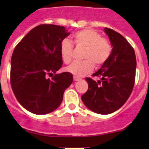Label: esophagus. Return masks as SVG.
<instances>
[{
    "label": "esophagus",
    "instance_id": "obj_1",
    "mask_svg": "<svg viewBox=\"0 0 149 149\" xmlns=\"http://www.w3.org/2000/svg\"><path fill=\"white\" fill-rule=\"evenodd\" d=\"M80 80V78L79 77H74V81H77Z\"/></svg>",
    "mask_w": 149,
    "mask_h": 149
}]
</instances>
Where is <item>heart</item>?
Masks as SVG:
<instances>
[{
  "mask_svg": "<svg viewBox=\"0 0 149 149\" xmlns=\"http://www.w3.org/2000/svg\"><path fill=\"white\" fill-rule=\"evenodd\" d=\"M74 42L77 47L85 48L83 53L84 61L74 62L66 68V71L75 77H82L90 73L95 66H101L106 63L111 55L113 47L110 41L101 37L98 32L91 29L80 30L72 36ZM73 46L67 39H64L60 46L61 58L65 64L72 58Z\"/></svg>",
  "mask_w": 149,
  "mask_h": 149,
  "instance_id": "heart-1",
  "label": "heart"
}]
</instances>
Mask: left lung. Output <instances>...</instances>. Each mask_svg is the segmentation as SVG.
Listing matches in <instances>:
<instances>
[{
    "label": "left lung",
    "mask_w": 149,
    "mask_h": 149,
    "mask_svg": "<svg viewBox=\"0 0 149 149\" xmlns=\"http://www.w3.org/2000/svg\"><path fill=\"white\" fill-rule=\"evenodd\" d=\"M113 47L110 58L93 76L87 77L88 90L81 96L87 108L107 115L119 110L131 95L135 82L136 60L134 48L119 33L105 27Z\"/></svg>",
    "instance_id": "obj_1"
}]
</instances>
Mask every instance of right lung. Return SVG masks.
Wrapping results in <instances>:
<instances>
[{
    "instance_id": "add662e5",
    "label": "right lung",
    "mask_w": 149,
    "mask_h": 149,
    "mask_svg": "<svg viewBox=\"0 0 149 149\" xmlns=\"http://www.w3.org/2000/svg\"><path fill=\"white\" fill-rule=\"evenodd\" d=\"M69 34L63 26L40 24L30 30L13 51L12 89L20 104L30 113L44 115L56 110L73 81L69 72L56 73L63 65L60 44ZM54 73L51 79L47 78Z\"/></svg>"
}]
</instances>
